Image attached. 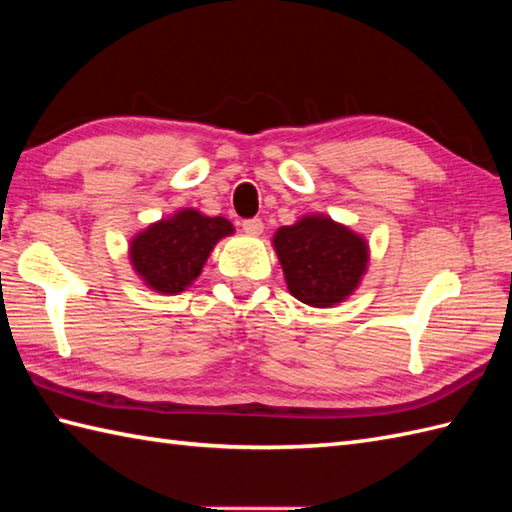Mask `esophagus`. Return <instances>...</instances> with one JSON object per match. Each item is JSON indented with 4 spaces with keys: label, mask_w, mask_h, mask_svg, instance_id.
<instances>
[{
    "label": "esophagus",
    "mask_w": 512,
    "mask_h": 512,
    "mask_svg": "<svg viewBox=\"0 0 512 512\" xmlns=\"http://www.w3.org/2000/svg\"><path fill=\"white\" fill-rule=\"evenodd\" d=\"M246 235H262L264 233V222L259 217H253V220H244L242 224Z\"/></svg>",
    "instance_id": "1"
}]
</instances>
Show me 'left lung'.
I'll list each match as a JSON object with an SVG mask.
<instances>
[{"label":"left lung","mask_w":512,"mask_h":512,"mask_svg":"<svg viewBox=\"0 0 512 512\" xmlns=\"http://www.w3.org/2000/svg\"><path fill=\"white\" fill-rule=\"evenodd\" d=\"M273 248L290 295L312 308H334L350 299L369 266L367 239L325 213L279 226Z\"/></svg>","instance_id":"1"}]
</instances>
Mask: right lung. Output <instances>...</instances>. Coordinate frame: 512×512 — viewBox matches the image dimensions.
<instances>
[{
  "mask_svg": "<svg viewBox=\"0 0 512 512\" xmlns=\"http://www.w3.org/2000/svg\"><path fill=\"white\" fill-rule=\"evenodd\" d=\"M233 233L235 226L226 217L189 206L138 231L129 239L127 257L149 290L180 295L200 277L215 244Z\"/></svg>",
  "mask_w": 512,
  "mask_h": 512,
  "instance_id": "1",
  "label": "right lung"
}]
</instances>
